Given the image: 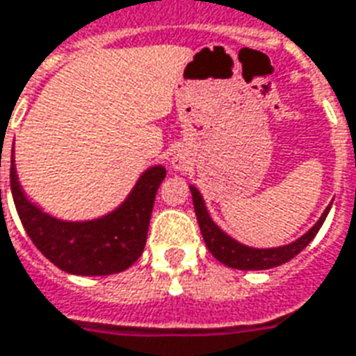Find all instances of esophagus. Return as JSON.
Instances as JSON below:
<instances>
[{"label": "esophagus", "mask_w": 356, "mask_h": 356, "mask_svg": "<svg viewBox=\"0 0 356 356\" xmlns=\"http://www.w3.org/2000/svg\"><path fill=\"white\" fill-rule=\"evenodd\" d=\"M181 162H179V160H173V168H175V170H181Z\"/></svg>", "instance_id": "obj_1"}]
</instances>
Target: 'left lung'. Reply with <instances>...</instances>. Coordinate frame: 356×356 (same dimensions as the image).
<instances>
[{
	"mask_svg": "<svg viewBox=\"0 0 356 356\" xmlns=\"http://www.w3.org/2000/svg\"><path fill=\"white\" fill-rule=\"evenodd\" d=\"M192 202H194V211H196V218H198L200 232L204 236V241L207 245V249L213 257L222 262L228 268H236V270H270L275 266H281L294 259L302 249H305L309 241H312L317 232L321 230V226L325 222L326 215L330 211V205L326 207L325 213L321 215L315 226H312V230H307L298 238L296 241H292L283 247H273V249H254V247H247V245L239 243L234 238H230L228 234L220 230L213 218L207 213L205 202L202 198V194L196 186H191Z\"/></svg>",
	"mask_w": 356,
	"mask_h": 356,
	"instance_id": "left-lung-1",
	"label": "left lung"
}]
</instances>
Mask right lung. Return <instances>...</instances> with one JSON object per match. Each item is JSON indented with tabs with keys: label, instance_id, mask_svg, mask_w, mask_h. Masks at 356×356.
<instances>
[{
	"label": "right lung",
	"instance_id": "obj_1",
	"mask_svg": "<svg viewBox=\"0 0 356 356\" xmlns=\"http://www.w3.org/2000/svg\"><path fill=\"white\" fill-rule=\"evenodd\" d=\"M164 177V168L152 165L115 211L94 220L70 222L47 215L26 198L10 156V192L24 230L52 264L73 275L124 272L141 257L156 191Z\"/></svg>",
	"mask_w": 356,
	"mask_h": 356
}]
</instances>
